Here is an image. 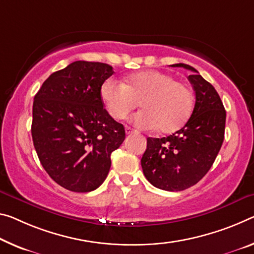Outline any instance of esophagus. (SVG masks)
Here are the masks:
<instances>
[{"label": "esophagus", "mask_w": 254, "mask_h": 254, "mask_svg": "<svg viewBox=\"0 0 254 254\" xmlns=\"http://www.w3.org/2000/svg\"><path fill=\"white\" fill-rule=\"evenodd\" d=\"M135 130H133V128H131L130 127H126V133L127 134H132V133H135Z\"/></svg>", "instance_id": "obj_1"}]
</instances>
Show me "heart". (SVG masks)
<instances>
[{
  "label": "heart",
  "instance_id": "heart-1",
  "mask_svg": "<svg viewBox=\"0 0 254 254\" xmlns=\"http://www.w3.org/2000/svg\"><path fill=\"white\" fill-rule=\"evenodd\" d=\"M112 118L123 119L141 105L144 110L132 116L141 128H158L171 133L183 127L190 118L193 96L187 84L159 71H143L131 75L126 83L106 80L100 89Z\"/></svg>",
  "mask_w": 254,
  "mask_h": 254
}]
</instances>
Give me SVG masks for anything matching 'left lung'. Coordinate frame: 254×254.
Here are the masks:
<instances>
[{"label": "left lung", "instance_id": "obj_1", "mask_svg": "<svg viewBox=\"0 0 254 254\" xmlns=\"http://www.w3.org/2000/svg\"><path fill=\"white\" fill-rule=\"evenodd\" d=\"M188 76L195 92L190 119L182 128L164 138H148L141 158L146 179L165 191H183L196 184L214 164L224 141L226 111L218 92L194 67Z\"/></svg>", "mask_w": 254, "mask_h": 254}]
</instances>
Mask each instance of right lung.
I'll return each mask as SVG.
<instances>
[{
	"mask_svg": "<svg viewBox=\"0 0 254 254\" xmlns=\"http://www.w3.org/2000/svg\"><path fill=\"white\" fill-rule=\"evenodd\" d=\"M113 73L106 63L75 61L48 76L34 98L36 152L51 179L66 190H96L110 172L111 154L126 139L100 95Z\"/></svg>",
	"mask_w": 254,
	"mask_h": 254,
	"instance_id": "add662e5",
	"label": "right lung"
}]
</instances>
